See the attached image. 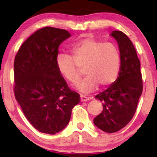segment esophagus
<instances>
[{
  "instance_id": "esophagus-1",
  "label": "esophagus",
  "mask_w": 157,
  "mask_h": 157,
  "mask_svg": "<svg viewBox=\"0 0 157 157\" xmlns=\"http://www.w3.org/2000/svg\"><path fill=\"white\" fill-rule=\"evenodd\" d=\"M91 97H86V96H85V95H82V94L80 95V100H81V102L87 101V100H91Z\"/></svg>"
}]
</instances>
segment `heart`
<instances>
[{"mask_svg":"<svg viewBox=\"0 0 157 157\" xmlns=\"http://www.w3.org/2000/svg\"><path fill=\"white\" fill-rule=\"evenodd\" d=\"M71 51L73 57L57 54L56 64L61 75L71 82L80 78V66H84V73L87 75L75 86L80 92H92L100 84L109 86L117 77L120 54L112 43L86 37L75 43Z\"/></svg>","mask_w":157,"mask_h":157,"instance_id":"obj_1","label":"heart"}]
</instances>
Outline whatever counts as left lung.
Returning a JSON list of instances; mask_svg holds the SVG:
<instances>
[{"label":"left lung","instance_id":"obj_1","mask_svg":"<svg viewBox=\"0 0 157 157\" xmlns=\"http://www.w3.org/2000/svg\"><path fill=\"white\" fill-rule=\"evenodd\" d=\"M111 35L117 40L120 54L118 77L95 98L102 102L103 111L94 119V123L106 133L121 130L131 121L142 92L140 61L131 40L121 31Z\"/></svg>","mask_w":157,"mask_h":157}]
</instances>
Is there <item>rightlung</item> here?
Here are the masks:
<instances>
[{
    "instance_id": "right-lung-1",
    "label": "right lung",
    "mask_w": 157,
    "mask_h": 157,
    "mask_svg": "<svg viewBox=\"0 0 157 157\" xmlns=\"http://www.w3.org/2000/svg\"><path fill=\"white\" fill-rule=\"evenodd\" d=\"M68 31L44 27L19 48L14 63L15 96L29 122L40 132L55 134L66 127L80 95L68 88L56 64Z\"/></svg>"
}]
</instances>
